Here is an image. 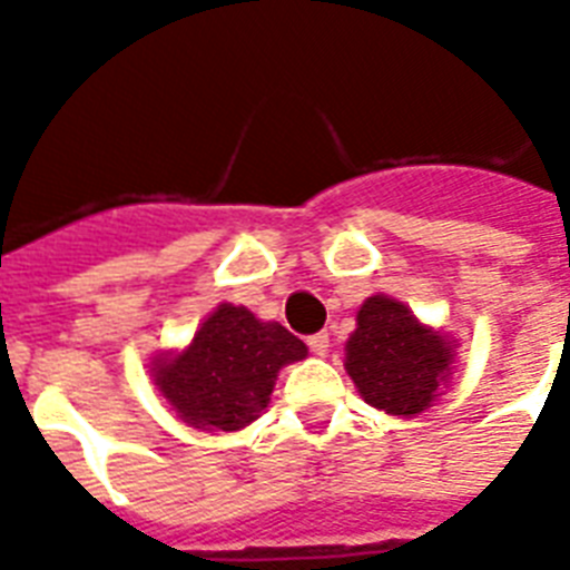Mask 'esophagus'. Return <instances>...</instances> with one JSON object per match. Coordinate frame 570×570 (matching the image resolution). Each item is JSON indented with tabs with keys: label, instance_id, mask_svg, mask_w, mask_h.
Returning a JSON list of instances; mask_svg holds the SVG:
<instances>
[{
	"label": "esophagus",
	"instance_id": "34e87169",
	"mask_svg": "<svg viewBox=\"0 0 570 570\" xmlns=\"http://www.w3.org/2000/svg\"><path fill=\"white\" fill-rule=\"evenodd\" d=\"M307 346H311L313 355H328V348H331V340L325 331H320V334H313V337H307Z\"/></svg>",
	"mask_w": 570,
	"mask_h": 570
}]
</instances>
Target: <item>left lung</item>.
Segmentation results:
<instances>
[{
	"instance_id": "left-lung-1",
	"label": "left lung",
	"mask_w": 570,
	"mask_h": 570,
	"mask_svg": "<svg viewBox=\"0 0 570 570\" xmlns=\"http://www.w3.org/2000/svg\"><path fill=\"white\" fill-rule=\"evenodd\" d=\"M459 340L425 325L405 304L379 293L357 311L346 340V373L366 405L390 416H416L450 387Z\"/></svg>"
}]
</instances>
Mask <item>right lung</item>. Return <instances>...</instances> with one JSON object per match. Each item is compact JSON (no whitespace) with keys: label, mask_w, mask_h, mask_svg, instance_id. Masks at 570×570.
Listing matches in <instances>:
<instances>
[{"label":"right lung","mask_w":570,"mask_h":570,"mask_svg":"<svg viewBox=\"0 0 570 570\" xmlns=\"http://www.w3.org/2000/svg\"><path fill=\"white\" fill-rule=\"evenodd\" d=\"M304 357L307 346L281 322L222 302L197 325L189 346L150 361V379L189 429L239 432L268 407L277 373Z\"/></svg>","instance_id":"1"}]
</instances>
